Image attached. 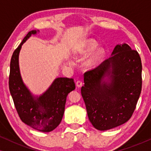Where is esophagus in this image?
Segmentation results:
<instances>
[{
  "mask_svg": "<svg viewBox=\"0 0 151 151\" xmlns=\"http://www.w3.org/2000/svg\"><path fill=\"white\" fill-rule=\"evenodd\" d=\"M76 86H77V87L80 88L82 86V82L81 81H80V80H78V81L76 82Z\"/></svg>",
  "mask_w": 151,
  "mask_h": 151,
  "instance_id": "obj_1",
  "label": "esophagus"
}]
</instances>
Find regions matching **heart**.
<instances>
[{
    "instance_id": "1",
    "label": "heart",
    "mask_w": 151,
    "mask_h": 151,
    "mask_svg": "<svg viewBox=\"0 0 151 151\" xmlns=\"http://www.w3.org/2000/svg\"><path fill=\"white\" fill-rule=\"evenodd\" d=\"M88 56L84 60L83 65L86 69L96 67L104 59L106 55V49L102 46H98V42L92 38L83 40L77 50V54L80 56Z\"/></svg>"
}]
</instances>
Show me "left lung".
I'll return each mask as SVG.
<instances>
[{
    "instance_id": "1",
    "label": "left lung",
    "mask_w": 151,
    "mask_h": 151,
    "mask_svg": "<svg viewBox=\"0 0 151 151\" xmlns=\"http://www.w3.org/2000/svg\"><path fill=\"white\" fill-rule=\"evenodd\" d=\"M142 62L137 51L117 45L111 57L84 73L81 94L94 128L106 131L129 120L142 91Z\"/></svg>"
}]
</instances>
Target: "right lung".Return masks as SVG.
Listing matches in <instances>:
<instances>
[{
    "label": "right lung",
    "mask_w": 151,
    "mask_h": 151,
    "mask_svg": "<svg viewBox=\"0 0 151 151\" xmlns=\"http://www.w3.org/2000/svg\"><path fill=\"white\" fill-rule=\"evenodd\" d=\"M38 32V30L29 32L14 51L10 63L9 87L20 119L39 131L50 132L61 122L67 97L75 89L76 85L72 78H57L42 94L34 96L24 83L19 68L20 51L24 42Z\"/></svg>",
    "instance_id": "add662e5"
}]
</instances>
